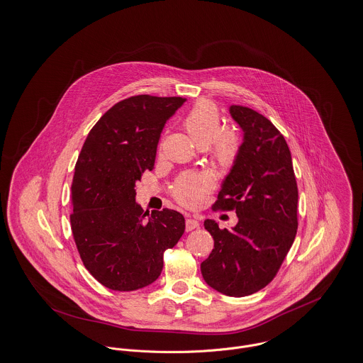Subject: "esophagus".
Returning <instances> with one entry per match:
<instances>
[{"mask_svg": "<svg viewBox=\"0 0 363 363\" xmlns=\"http://www.w3.org/2000/svg\"><path fill=\"white\" fill-rule=\"evenodd\" d=\"M198 227H199V221L198 220H195L192 217L186 218V231H192V230H195Z\"/></svg>", "mask_w": 363, "mask_h": 363, "instance_id": "esophagus-1", "label": "esophagus"}]
</instances>
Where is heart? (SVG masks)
I'll list each match as a JSON object with an SVG mask.
<instances>
[{
    "mask_svg": "<svg viewBox=\"0 0 363 363\" xmlns=\"http://www.w3.org/2000/svg\"><path fill=\"white\" fill-rule=\"evenodd\" d=\"M220 126L218 111L208 101L198 103L184 118V128L191 139L199 147L208 145L214 162L223 168H230L238 159L241 142L235 132L220 130ZM211 185L213 179L207 172H188L172 185V195L181 204L195 207L204 199Z\"/></svg>",
    "mask_w": 363,
    "mask_h": 363,
    "instance_id": "1",
    "label": "heart"
}]
</instances>
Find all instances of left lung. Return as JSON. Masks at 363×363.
<instances>
[{
    "mask_svg": "<svg viewBox=\"0 0 363 363\" xmlns=\"http://www.w3.org/2000/svg\"><path fill=\"white\" fill-rule=\"evenodd\" d=\"M230 114L243 139L214 207L235 210L238 223L221 230L214 220L204 221L214 247L201 270L213 289L240 298L272 281L291 249L298 186L288 145L272 121L243 106H231Z\"/></svg>",
    "mask_w": 363,
    "mask_h": 363,
    "instance_id": "1",
    "label": "left lung"
}]
</instances>
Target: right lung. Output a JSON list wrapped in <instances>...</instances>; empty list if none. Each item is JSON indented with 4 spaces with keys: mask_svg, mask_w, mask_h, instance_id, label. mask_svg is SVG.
I'll use <instances>...</instances> for the list:
<instances>
[{
    "mask_svg": "<svg viewBox=\"0 0 363 363\" xmlns=\"http://www.w3.org/2000/svg\"><path fill=\"white\" fill-rule=\"evenodd\" d=\"M186 101L132 96L89 132L75 165L71 227L89 273L114 291H135L162 274V255L185 231L181 213L152 214L136 203L135 184L155 168L162 128Z\"/></svg>",
    "mask_w": 363,
    "mask_h": 363,
    "instance_id": "right-lung-1",
    "label": "right lung"
}]
</instances>
